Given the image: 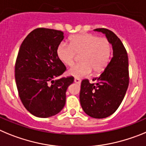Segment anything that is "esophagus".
Masks as SVG:
<instances>
[{
    "instance_id": "1",
    "label": "esophagus",
    "mask_w": 146,
    "mask_h": 146,
    "mask_svg": "<svg viewBox=\"0 0 146 146\" xmlns=\"http://www.w3.org/2000/svg\"><path fill=\"white\" fill-rule=\"evenodd\" d=\"M74 82L76 83V84H78L79 85L80 84H81V80L79 79V78H76L74 79Z\"/></svg>"
}]
</instances>
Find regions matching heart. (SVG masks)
I'll return each instance as SVG.
<instances>
[{
  "instance_id": "1",
  "label": "heart",
  "mask_w": 146,
  "mask_h": 146,
  "mask_svg": "<svg viewBox=\"0 0 146 146\" xmlns=\"http://www.w3.org/2000/svg\"><path fill=\"white\" fill-rule=\"evenodd\" d=\"M111 54V46L107 38L89 33L73 35L69 39V46L61 43L57 48V57L67 66L73 65L76 55H80L81 63L68 70L76 78L86 77L92 71L102 73L108 65Z\"/></svg>"
}]
</instances>
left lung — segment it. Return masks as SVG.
Instances as JSON below:
<instances>
[{
	"label": "left lung",
	"mask_w": 146,
	"mask_h": 146,
	"mask_svg": "<svg viewBox=\"0 0 146 146\" xmlns=\"http://www.w3.org/2000/svg\"><path fill=\"white\" fill-rule=\"evenodd\" d=\"M105 34L112 46L113 57L99 77L90 84L83 80L80 102L83 110L94 119L112 115L121 103L129 86V62L127 51L114 33L105 28L94 30Z\"/></svg>",
	"instance_id": "obj_1"
}]
</instances>
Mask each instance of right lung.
<instances>
[{"label": "right lung", "mask_w": 146, "mask_h": 146, "mask_svg": "<svg viewBox=\"0 0 146 146\" xmlns=\"http://www.w3.org/2000/svg\"><path fill=\"white\" fill-rule=\"evenodd\" d=\"M64 33L53 29L34 30L23 40L15 65V81L22 104L39 118L62 110L73 77L59 78L66 70L57 56Z\"/></svg>", "instance_id": "obj_1"}]
</instances>
